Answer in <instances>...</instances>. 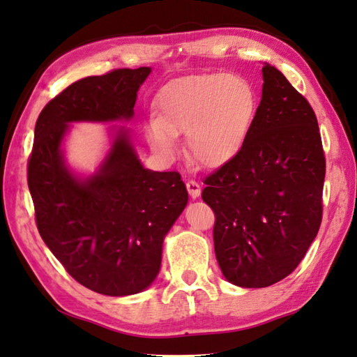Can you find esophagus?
Returning <instances> with one entry per match:
<instances>
[{"label":"esophagus","mask_w":357,"mask_h":357,"mask_svg":"<svg viewBox=\"0 0 357 357\" xmlns=\"http://www.w3.org/2000/svg\"><path fill=\"white\" fill-rule=\"evenodd\" d=\"M185 187H187V190H189V195H190L192 198H198V197H199L201 185H199V183H197L195 179H189V181H187Z\"/></svg>","instance_id":"1"}]
</instances>
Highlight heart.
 Here are the masks:
<instances>
[{
  "label": "heart",
  "instance_id": "obj_1",
  "mask_svg": "<svg viewBox=\"0 0 357 357\" xmlns=\"http://www.w3.org/2000/svg\"><path fill=\"white\" fill-rule=\"evenodd\" d=\"M257 92L241 75L206 73L168 82L146 126L154 151L173 158L174 135L187 134V151L199 165L222 167L245 146L257 114Z\"/></svg>",
  "mask_w": 357,
  "mask_h": 357
}]
</instances>
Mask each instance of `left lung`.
<instances>
[{"instance_id": "8db88e82", "label": "left lung", "mask_w": 357, "mask_h": 357, "mask_svg": "<svg viewBox=\"0 0 357 357\" xmlns=\"http://www.w3.org/2000/svg\"><path fill=\"white\" fill-rule=\"evenodd\" d=\"M262 100L245 146L204 179L215 213L213 248L226 280L259 289L284 280L306 255L323 213L326 162L309 101L265 63Z\"/></svg>"}]
</instances>
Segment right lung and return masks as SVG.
<instances>
[{
	"mask_svg": "<svg viewBox=\"0 0 357 357\" xmlns=\"http://www.w3.org/2000/svg\"><path fill=\"white\" fill-rule=\"evenodd\" d=\"M150 67L87 76L54 96L38 115L28 187L43 242L84 287L109 296L139 294L156 280L164 237L187 204L178 172H151L129 134L116 132L93 176L79 179L61 144L71 121L129 120Z\"/></svg>",
	"mask_w": 357,
	"mask_h": 357,
	"instance_id": "right-lung-1",
	"label": "right lung"
}]
</instances>
